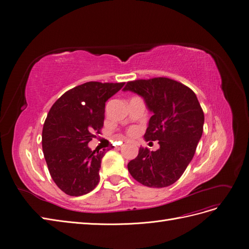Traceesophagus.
<instances>
[{
	"mask_svg": "<svg viewBox=\"0 0 249 249\" xmlns=\"http://www.w3.org/2000/svg\"><path fill=\"white\" fill-rule=\"evenodd\" d=\"M125 141H127V140H125Z\"/></svg>",
	"mask_w": 249,
	"mask_h": 249,
	"instance_id": "obj_1",
	"label": "esophagus"
}]
</instances>
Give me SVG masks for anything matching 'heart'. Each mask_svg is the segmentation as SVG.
Returning <instances> with one entry per match:
<instances>
[{
  "instance_id": "obj_1",
  "label": "heart",
  "mask_w": 249,
  "mask_h": 249,
  "mask_svg": "<svg viewBox=\"0 0 249 249\" xmlns=\"http://www.w3.org/2000/svg\"><path fill=\"white\" fill-rule=\"evenodd\" d=\"M136 133H137V129L136 128L133 127V128H130L129 129V134L130 135H135Z\"/></svg>"
}]
</instances>
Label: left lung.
I'll return each instance as SVG.
<instances>
[{"label":"left lung","instance_id":"left-lung-1","mask_svg":"<svg viewBox=\"0 0 249 249\" xmlns=\"http://www.w3.org/2000/svg\"><path fill=\"white\" fill-rule=\"evenodd\" d=\"M123 89L144 99L153 113L144 138L160 143L156 151L139 148L136 159L127 165L130 175L150 188L173 185L186 171L202 137L204 112L197 96L168 77L128 82Z\"/></svg>","mask_w":249,"mask_h":249}]
</instances>
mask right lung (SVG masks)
I'll return each instance as SVG.
<instances>
[{
    "label": "right lung",
    "mask_w": 249,
    "mask_h": 249,
    "mask_svg": "<svg viewBox=\"0 0 249 249\" xmlns=\"http://www.w3.org/2000/svg\"><path fill=\"white\" fill-rule=\"evenodd\" d=\"M124 83L89 82L64 93L50 108L42 130V149L49 174L69 196H83L99 184L105 153L88 143L101 133L105 104Z\"/></svg>",
    "instance_id": "right-lung-1"
}]
</instances>
